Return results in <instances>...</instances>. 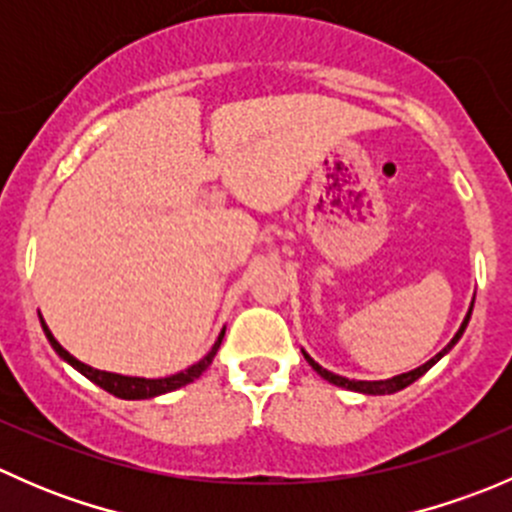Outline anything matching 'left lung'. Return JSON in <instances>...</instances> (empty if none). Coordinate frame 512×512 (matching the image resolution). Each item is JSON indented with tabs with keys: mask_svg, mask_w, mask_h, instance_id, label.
I'll list each match as a JSON object with an SVG mask.
<instances>
[{
	"mask_svg": "<svg viewBox=\"0 0 512 512\" xmlns=\"http://www.w3.org/2000/svg\"><path fill=\"white\" fill-rule=\"evenodd\" d=\"M471 312H473V307L468 309L466 319H463V322H461V327H458L456 337H453L451 342H448L446 347L441 349V352H438L436 356H433V359H428L426 364H421V366H418V369H414V371H406V374L391 376V379H384V381H356V379H347V376H339V374H334V371H327V369H324V366H319L317 361L312 359V356H309L307 352H304V349H302V354H304V359L309 361V366H312V369L317 371V374L322 376V379H327L329 384H334V386H342V389H349V391H359V394H371V396L396 394V391L406 389V386H409V384H414L416 379H421V376L426 374V371L431 369V366L436 364V361L441 359V356H446L448 352H451L453 347H456V344H458V339H461V337H463V332H466L468 322H471Z\"/></svg>",
	"mask_w": 512,
	"mask_h": 512,
	"instance_id": "obj_1",
	"label": "left lung"
}]
</instances>
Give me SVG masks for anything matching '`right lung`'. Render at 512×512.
Segmentation results:
<instances>
[{
    "instance_id": "right-lung-1",
    "label": "right lung",
    "mask_w": 512,
    "mask_h": 512,
    "mask_svg": "<svg viewBox=\"0 0 512 512\" xmlns=\"http://www.w3.org/2000/svg\"><path fill=\"white\" fill-rule=\"evenodd\" d=\"M39 322H41V329H44L46 339H49L51 349H54V352L66 361V364L74 366L76 371H81L86 379L94 381L96 386H101V389L108 391V394L118 396V399H128V401L153 399V396L168 394V391H175V389H180V386L195 381L200 374H203L205 369H208L210 364H213L215 354H218V349H220V342H223V337H225V329H223V332H220V337H218V342L213 344V349H210V352L205 354L203 359L198 361V364L188 366V369L178 371V374H173V376H163V379H143V376L113 374V371H101V369H94V366L84 364V361L76 359L74 354H69L64 347H61L59 342H56L54 334H51V329L46 327V322H44V317H41V314H39Z\"/></svg>"
}]
</instances>
